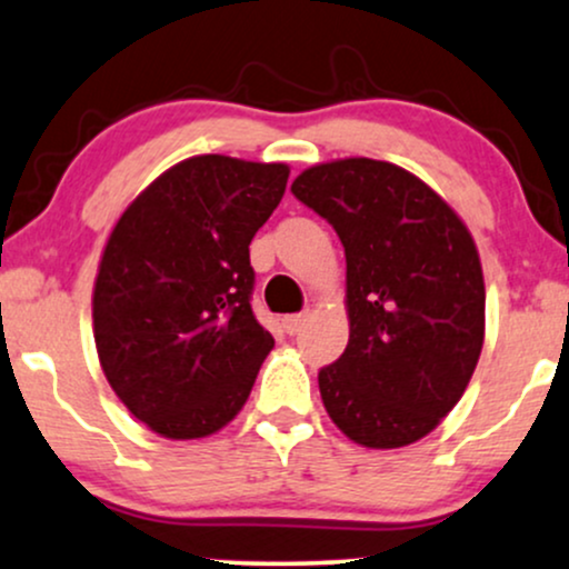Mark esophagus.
<instances>
[{"label":"esophagus","instance_id":"obj_1","mask_svg":"<svg viewBox=\"0 0 569 569\" xmlns=\"http://www.w3.org/2000/svg\"><path fill=\"white\" fill-rule=\"evenodd\" d=\"M306 325V313H290V317L282 319V327L287 336H298Z\"/></svg>","mask_w":569,"mask_h":569}]
</instances>
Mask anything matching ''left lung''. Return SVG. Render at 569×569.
I'll use <instances>...</instances> for the list:
<instances>
[{
  "instance_id": "1",
  "label": "left lung",
  "mask_w": 569,
  "mask_h": 569,
  "mask_svg": "<svg viewBox=\"0 0 569 569\" xmlns=\"http://www.w3.org/2000/svg\"><path fill=\"white\" fill-rule=\"evenodd\" d=\"M292 193L346 250L349 346L319 370L327 416L372 450L418 442L458 405L482 353L471 231L431 186L378 159L313 164Z\"/></svg>"
}]
</instances>
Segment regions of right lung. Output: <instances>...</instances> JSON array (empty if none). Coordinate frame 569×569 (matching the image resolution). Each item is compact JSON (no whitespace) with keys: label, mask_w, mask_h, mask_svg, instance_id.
Wrapping results in <instances>:
<instances>
[{"label":"right lung","mask_w":569,"mask_h":569,"mask_svg":"<svg viewBox=\"0 0 569 569\" xmlns=\"http://www.w3.org/2000/svg\"><path fill=\"white\" fill-rule=\"evenodd\" d=\"M290 167L202 153L132 199L100 256L92 332L113 393L153 433L202 439L237 418L273 338L250 309V242Z\"/></svg>","instance_id":"add662e5"}]
</instances>
